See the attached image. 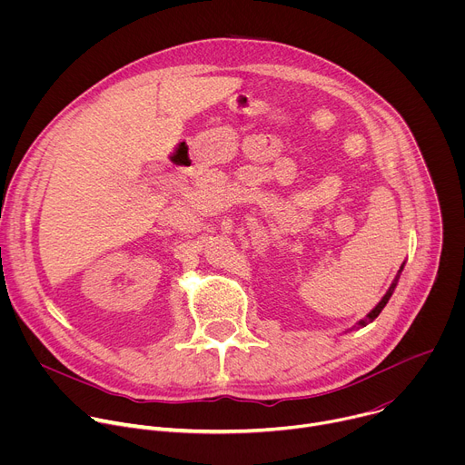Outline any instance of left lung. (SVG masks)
<instances>
[{
  "label": "left lung",
  "mask_w": 465,
  "mask_h": 465,
  "mask_svg": "<svg viewBox=\"0 0 465 465\" xmlns=\"http://www.w3.org/2000/svg\"><path fill=\"white\" fill-rule=\"evenodd\" d=\"M401 271H403V267L400 269V272H397V276H395V280L391 282V285H390V289H388V292L382 296V300L373 307V311H370V314H366V318L364 320H361L355 327L359 329V327H364V325H368L370 322H373L377 316H379V312L384 309V305L388 303V300H390V296L393 294V289H395V285H397V282H400V276H401Z\"/></svg>",
  "instance_id": "obj_1"
}]
</instances>
